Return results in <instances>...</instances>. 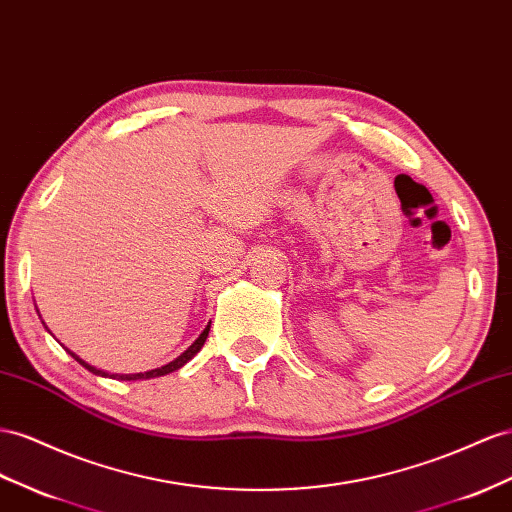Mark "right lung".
Instances as JSON below:
<instances>
[{"instance_id": "right-lung-1", "label": "right lung", "mask_w": 512, "mask_h": 512, "mask_svg": "<svg viewBox=\"0 0 512 512\" xmlns=\"http://www.w3.org/2000/svg\"><path fill=\"white\" fill-rule=\"evenodd\" d=\"M209 329H211V323L206 325V329L202 331L200 334V338L191 344V347L183 353V355H178L174 362H170V364H165V366H161V368H155V370H148V372H137V375H114V377H118V379H127V381H135V379H150V377H161V375H168V372H174V370H178L181 366H185L189 359L196 355L202 347H204V342H206V336H209ZM77 362L84 366V368H88L90 372H94V375H103L105 377V372L103 370H96V368H92L90 364H86L84 359H79L75 353H71Z\"/></svg>"}]
</instances>
